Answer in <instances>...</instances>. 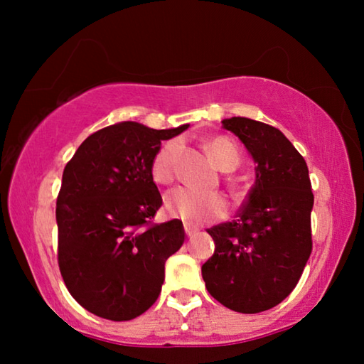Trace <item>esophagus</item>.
Here are the masks:
<instances>
[{"label":"esophagus","instance_id":"34e87169","mask_svg":"<svg viewBox=\"0 0 364 364\" xmlns=\"http://www.w3.org/2000/svg\"><path fill=\"white\" fill-rule=\"evenodd\" d=\"M184 232H186V236L188 237H191V236H194V234H197V230L196 228H193L191 225H184Z\"/></svg>","mask_w":364,"mask_h":364}]
</instances>
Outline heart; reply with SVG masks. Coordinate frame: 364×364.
Listing matches in <instances>:
<instances>
[{"mask_svg":"<svg viewBox=\"0 0 364 364\" xmlns=\"http://www.w3.org/2000/svg\"><path fill=\"white\" fill-rule=\"evenodd\" d=\"M180 141H168L152 160L151 173L156 183L167 184L175 176V165L180 154ZM215 165L223 171H231L239 165V152L230 139L213 138L207 143ZM165 212L170 217L180 218L191 225H204L225 217L228 202L218 193H204V191L180 186L171 189L165 196Z\"/></svg>","mask_w":364,"mask_h":364,"instance_id":"b5f03b06","label":"heart"}]
</instances>
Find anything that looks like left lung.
Masks as SVG:
<instances>
[{"instance_id": "8db88e82", "label": "left lung", "mask_w": 364, "mask_h": 364, "mask_svg": "<svg viewBox=\"0 0 364 364\" xmlns=\"http://www.w3.org/2000/svg\"><path fill=\"white\" fill-rule=\"evenodd\" d=\"M221 128L254 159L255 183L237 220L207 230L215 252L202 278L221 305L252 315L281 304L304 273L311 254V183L305 159L278 128L247 117L221 120Z\"/></svg>"}]
</instances>
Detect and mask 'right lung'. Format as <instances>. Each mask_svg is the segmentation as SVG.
<instances>
[{"instance_id":"right-lung-1","label":"right lung","mask_w":364,"mask_h":364,"mask_svg":"<svg viewBox=\"0 0 364 364\" xmlns=\"http://www.w3.org/2000/svg\"><path fill=\"white\" fill-rule=\"evenodd\" d=\"M120 122L86 138L65 165L56 221L58 260L85 310L128 321L154 305L165 262L184 242L180 220L147 226L162 205L151 173L162 141L188 130Z\"/></svg>"}]
</instances>
